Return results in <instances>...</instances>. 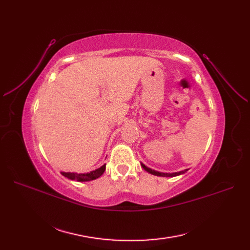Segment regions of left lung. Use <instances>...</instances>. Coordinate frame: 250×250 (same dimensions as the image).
<instances>
[{
  "label": "left lung",
  "instance_id": "8db88e82",
  "mask_svg": "<svg viewBox=\"0 0 250 250\" xmlns=\"http://www.w3.org/2000/svg\"><path fill=\"white\" fill-rule=\"evenodd\" d=\"M142 167L144 168V170L147 171L148 173L150 174H153V175H156V176H163V177H174V176H178L180 175V174H184L188 171V169L184 170V171H179V172H175V173H163V172H158V171H155V170H152L150 169L148 167H146L145 165L142 164Z\"/></svg>",
  "mask_w": 250,
  "mask_h": 250
}]
</instances>
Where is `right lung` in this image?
I'll list each match as a JSON object with an SVG mask.
<instances>
[{"mask_svg": "<svg viewBox=\"0 0 250 250\" xmlns=\"http://www.w3.org/2000/svg\"><path fill=\"white\" fill-rule=\"evenodd\" d=\"M105 166L103 165L102 167L98 168L94 171H90L87 173H76V172H62V175L66 178H69L71 180H77V181H89V180H94L98 177H100L102 174L105 171Z\"/></svg>", "mask_w": 250, "mask_h": 250, "instance_id": "right-lung-1", "label": "right lung"}]
</instances>
